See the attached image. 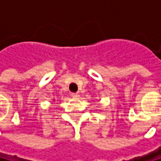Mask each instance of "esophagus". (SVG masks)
<instances>
[{
  "label": "esophagus",
  "instance_id": "obj_1",
  "mask_svg": "<svg viewBox=\"0 0 161 161\" xmlns=\"http://www.w3.org/2000/svg\"><path fill=\"white\" fill-rule=\"evenodd\" d=\"M71 97H74V98H77V97H79L80 96H79L78 92H72V94H71Z\"/></svg>",
  "mask_w": 161,
  "mask_h": 161
}]
</instances>
